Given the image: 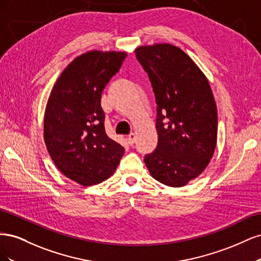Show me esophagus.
Instances as JSON below:
<instances>
[{
    "mask_svg": "<svg viewBox=\"0 0 261 261\" xmlns=\"http://www.w3.org/2000/svg\"><path fill=\"white\" fill-rule=\"evenodd\" d=\"M136 134L135 133H130L129 135L127 136V141H128V144L129 145H134V143H135L136 141Z\"/></svg>",
    "mask_w": 261,
    "mask_h": 261,
    "instance_id": "1",
    "label": "esophagus"
}]
</instances>
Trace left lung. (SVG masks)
<instances>
[{"mask_svg":"<svg viewBox=\"0 0 261 261\" xmlns=\"http://www.w3.org/2000/svg\"><path fill=\"white\" fill-rule=\"evenodd\" d=\"M135 53L158 106V146L144 161L158 181L184 186L207 168L217 145L218 111L209 82L175 45H144Z\"/></svg>","mask_w":261,"mask_h":261,"instance_id":"left-lung-1","label":"left lung"}]
</instances>
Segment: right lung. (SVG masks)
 I'll use <instances>...</instances> for the list:
<instances>
[{
  "label": "right lung",
  "mask_w": 261,
  "mask_h": 261,
  "mask_svg": "<svg viewBox=\"0 0 261 261\" xmlns=\"http://www.w3.org/2000/svg\"><path fill=\"white\" fill-rule=\"evenodd\" d=\"M125 58L114 51L82 54L63 70L46 103V149L63 174L83 186L109 178L124 154L106 133L101 93Z\"/></svg>",
  "instance_id": "obj_1"
}]
</instances>
